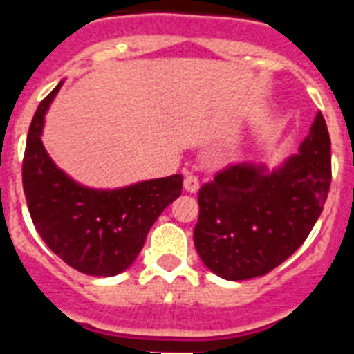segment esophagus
<instances>
[{"mask_svg": "<svg viewBox=\"0 0 354 354\" xmlns=\"http://www.w3.org/2000/svg\"><path fill=\"white\" fill-rule=\"evenodd\" d=\"M183 189H185L187 193H196V191L200 189L198 178L194 176L193 172H185V178H183Z\"/></svg>", "mask_w": 354, "mask_h": 354, "instance_id": "obj_1", "label": "esophagus"}]
</instances>
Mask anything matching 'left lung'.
Returning <instances> with one entry per match:
<instances>
[{
    "instance_id": "8db88e82",
    "label": "left lung",
    "mask_w": 354,
    "mask_h": 354,
    "mask_svg": "<svg viewBox=\"0 0 354 354\" xmlns=\"http://www.w3.org/2000/svg\"><path fill=\"white\" fill-rule=\"evenodd\" d=\"M330 187V138L318 112L297 154L268 169L241 161L198 191L194 246L222 279L268 274L301 246L324 211Z\"/></svg>"
}]
</instances>
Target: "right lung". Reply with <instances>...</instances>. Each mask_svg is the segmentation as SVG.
I'll list each match as a JSON object with an SVG mask.
<instances>
[{
	"instance_id": "right-lung-1",
	"label": "right lung",
	"mask_w": 354,
	"mask_h": 354,
	"mask_svg": "<svg viewBox=\"0 0 354 354\" xmlns=\"http://www.w3.org/2000/svg\"><path fill=\"white\" fill-rule=\"evenodd\" d=\"M62 82L40 102L24 156V191L30 218L53 253L86 275L112 277L132 266L150 227L182 194V174L119 189L75 182L41 143L46 113Z\"/></svg>"
}]
</instances>
